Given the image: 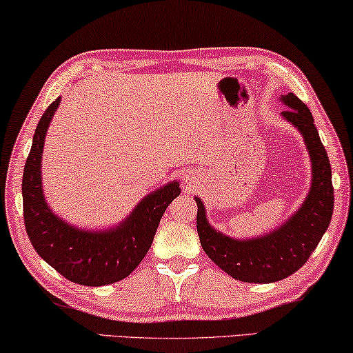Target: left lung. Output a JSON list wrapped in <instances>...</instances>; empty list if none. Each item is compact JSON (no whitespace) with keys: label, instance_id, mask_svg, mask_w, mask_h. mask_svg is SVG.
<instances>
[{"label":"left lung","instance_id":"1","mask_svg":"<svg viewBox=\"0 0 353 353\" xmlns=\"http://www.w3.org/2000/svg\"><path fill=\"white\" fill-rule=\"evenodd\" d=\"M281 99L289 106L283 117L301 132L312 161L311 190L299 212L267 236L236 240L216 232L207 223L203 201L194 198L201 247L221 270L243 283H275L297 272L321 242L333 215L332 166L311 111L294 92Z\"/></svg>","mask_w":353,"mask_h":353}]
</instances>
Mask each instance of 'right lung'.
I'll use <instances>...</instances> for the list:
<instances>
[{"label": "right lung", "instance_id": "right-lung-1", "mask_svg": "<svg viewBox=\"0 0 353 353\" xmlns=\"http://www.w3.org/2000/svg\"><path fill=\"white\" fill-rule=\"evenodd\" d=\"M58 106L56 99L42 114L25 163L21 181L25 228L37 254L64 278L83 286H105L130 275L148 254L161 216L181 188L171 182L148 194L114 229L81 231L67 225L50 210L41 182L43 141Z\"/></svg>", "mask_w": 353, "mask_h": 353}]
</instances>
